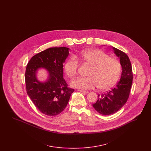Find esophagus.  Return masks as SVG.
I'll return each instance as SVG.
<instances>
[{
	"instance_id": "obj_1",
	"label": "esophagus",
	"mask_w": 151,
	"mask_h": 151,
	"mask_svg": "<svg viewBox=\"0 0 151 151\" xmlns=\"http://www.w3.org/2000/svg\"><path fill=\"white\" fill-rule=\"evenodd\" d=\"M78 91H79V92H82V93H88L89 92L88 91H84V90H80V89L78 90Z\"/></svg>"
}]
</instances>
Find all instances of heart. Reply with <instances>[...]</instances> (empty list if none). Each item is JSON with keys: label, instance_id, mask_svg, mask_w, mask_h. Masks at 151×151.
Instances as JSON below:
<instances>
[{"label": "heart", "instance_id": "obj_1", "mask_svg": "<svg viewBox=\"0 0 151 151\" xmlns=\"http://www.w3.org/2000/svg\"><path fill=\"white\" fill-rule=\"evenodd\" d=\"M78 58L92 68L88 73V77H79L72 81L73 87L85 90L99 86L100 89L105 90L114 86L117 82L121 72V65L118 60L97 49L83 51ZM79 65L77 58H70L65 65L66 74L71 78L76 76Z\"/></svg>", "mask_w": 151, "mask_h": 151}]
</instances>
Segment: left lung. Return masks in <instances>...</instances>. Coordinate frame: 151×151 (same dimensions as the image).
<instances>
[{
	"label": "left lung",
	"mask_w": 151,
	"mask_h": 151,
	"mask_svg": "<svg viewBox=\"0 0 151 151\" xmlns=\"http://www.w3.org/2000/svg\"><path fill=\"white\" fill-rule=\"evenodd\" d=\"M114 53L120 58L122 65L121 78L115 86L105 93L98 94L99 99L93 104L95 110L102 115L113 114L117 112L126 103L129 97L132 83V69L127 55L112 47Z\"/></svg>",
	"instance_id": "1"
}]
</instances>
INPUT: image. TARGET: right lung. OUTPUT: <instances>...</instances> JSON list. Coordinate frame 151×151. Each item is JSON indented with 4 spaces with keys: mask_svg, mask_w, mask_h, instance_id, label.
Listing matches in <instances>:
<instances>
[{
    "mask_svg": "<svg viewBox=\"0 0 151 151\" xmlns=\"http://www.w3.org/2000/svg\"><path fill=\"white\" fill-rule=\"evenodd\" d=\"M68 50L65 47L49 48L34 55L27 66V92L36 108L45 115L55 116L62 113L74 92L63 79V63ZM41 67L46 68L50 74L45 83L36 78V71Z\"/></svg>",
    "mask_w": 151,
    "mask_h": 151,
    "instance_id": "obj_1",
    "label": "right lung"
}]
</instances>
